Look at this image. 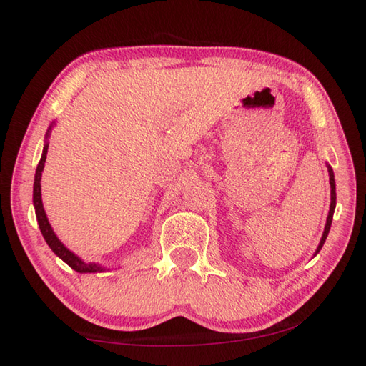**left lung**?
<instances>
[{"label": "left lung", "instance_id": "8db88e82", "mask_svg": "<svg viewBox=\"0 0 366 366\" xmlns=\"http://www.w3.org/2000/svg\"><path fill=\"white\" fill-rule=\"evenodd\" d=\"M329 176H330V193H332V203H330V211H329V217H327V223H325V229H324V234H322V239L320 242V247H317V252L321 250L325 239H327V234L330 231V224H332V219H333V211H335V204H337V193H335V179H333V171L332 168L329 167ZM316 252V253H317Z\"/></svg>", "mask_w": 366, "mask_h": 366}]
</instances>
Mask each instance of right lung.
<instances>
[{
  "label": "right lung",
  "mask_w": 366,
  "mask_h": 366,
  "mask_svg": "<svg viewBox=\"0 0 366 366\" xmlns=\"http://www.w3.org/2000/svg\"><path fill=\"white\" fill-rule=\"evenodd\" d=\"M50 132V130H49ZM46 151H49V144L44 146V152H42V157L41 162H39L37 169H36V176H34V190H33V203H34V209H36V217H37V223H39V228H41L42 236L45 239V242L49 244V247L54 252V254H58L61 259H63L66 264H69L74 270L80 272V274H91V272H99V270H104L102 267L99 266V264L94 262H83L79 256H75L71 250H67V248L59 242V239L54 236V232L50 227L49 220H46V215L44 211V206H42V198H41V176H42V171H44V165H45V159H46Z\"/></svg>",
  "instance_id": "obj_1"
}]
</instances>
